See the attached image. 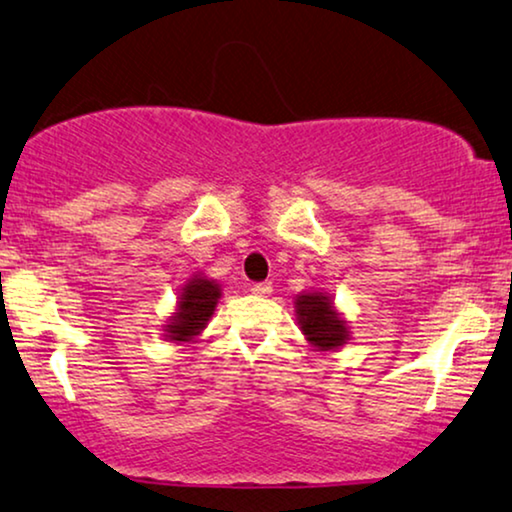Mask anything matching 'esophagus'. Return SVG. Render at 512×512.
I'll use <instances>...</instances> for the list:
<instances>
[{
  "label": "esophagus",
  "instance_id": "1",
  "mask_svg": "<svg viewBox=\"0 0 512 512\" xmlns=\"http://www.w3.org/2000/svg\"><path fill=\"white\" fill-rule=\"evenodd\" d=\"M271 290H274V286H271L269 281H264V283H255V286H252V293H255V295H269Z\"/></svg>",
  "mask_w": 512,
  "mask_h": 512
}]
</instances>
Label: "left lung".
<instances>
[{
    "label": "left lung",
    "instance_id": "1",
    "mask_svg": "<svg viewBox=\"0 0 512 512\" xmlns=\"http://www.w3.org/2000/svg\"><path fill=\"white\" fill-rule=\"evenodd\" d=\"M297 316H300V326L309 342H314L321 349H333L345 345L347 328L345 321L340 319L328 297L307 293L297 297Z\"/></svg>",
    "mask_w": 512,
    "mask_h": 512
}]
</instances>
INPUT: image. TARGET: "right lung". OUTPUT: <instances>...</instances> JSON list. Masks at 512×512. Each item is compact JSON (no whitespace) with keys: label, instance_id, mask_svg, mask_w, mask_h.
Wrapping results in <instances>:
<instances>
[{"label":"right lung","instance_id":"obj_1","mask_svg":"<svg viewBox=\"0 0 512 512\" xmlns=\"http://www.w3.org/2000/svg\"><path fill=\"white\" fill-rule=\"evenodd\" d=\"M219 288L208 278H193L179 297V309L172 316V326H167L170 340H191L198 331H203L205 321L215 312Z\"/></svg>","mask_w":512,"mask_h":512}]
</instances>
